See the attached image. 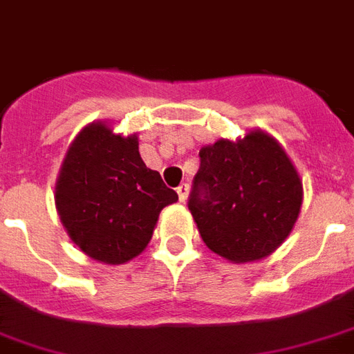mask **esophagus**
I'll return each mask as SVG.
<instances>
[{"instance_id":"1","label":"esophagus","mask_w":354,"mask_h":354,"mask_svg":"<svg viewBox=\"0 0 354 354\" xmlns=\"http://www.w3.org/2000/svg\"><path fill=\"white\" fill-rule=\"evenodd\" d=\"M178 193V198H180V202H185L187 201V195H189V183H182L180 187L176 189Z\"/></svg>"}]
</instances>
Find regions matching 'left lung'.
Returning <instances> with one entry per match:
<instances>
[{"label": "left lung", "mask_w": 354, "mask_h": 354, "mask_svg": "<svg viewBox=\"0 0 354 354\" xmlns=\"http://www.w3.org/2000/svg\"><path fill=\"white\" fill-rule=\"evenodd\" d=\"M189 212L215 254L243 263L271 254L295 225L303 185L279 142L263 131L201 150Z\"/></svg>", "instance_id": "left-lung-1"}]
</instances>
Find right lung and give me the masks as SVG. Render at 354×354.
Wrapping results in <instances>:
<instances>
[{
    "instance_id": "add662e5",
    "label": "right lung",
    "mask_w": 354,
    "mask_h": 354,
    "mask_svg": "<svg viewBox=\"0 0 354 354\" xmlns=\"http://www.w3.org/2000/svg\"><path fill=\"white\" fill-rule=\"evenodd\" d=\"M176 201V191L145 165L137 135L120 137L104 124L77 133L55 187L72 241L104 263H124L142 252L159 212Z\"/></svg>"
}]
</instances>
